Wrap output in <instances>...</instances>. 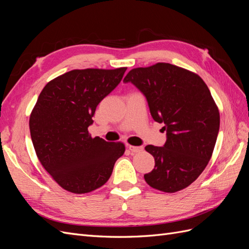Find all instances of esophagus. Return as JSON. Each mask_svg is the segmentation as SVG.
Here are the masks:
<instances>
[{"instance_id": "34e87169", "label": "esophagus", "mask_w": 249, "mask_h": 249, "mask_svg": "<svg viewBox=\"0 0 249 249\" xmlns=\"http://www.w3.org/2000/svg\"><path fill=\"white\" fill-rule=\"evenodd\" d=\"M127 148H129V150L131 153H140L141 150H143V147L142 146H133V145H127Z\"/></svg>"}]
</instances>
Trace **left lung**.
Segmentation results:
<instances>
[{
  "label": "left lung",
  "mask_w": 249,
  "mask_h": 249,
  "mask_svg": "<svg viewBox=\"0 0 249 249\" xmlns=\"http://www.w3.org/2000/svg\"><path fill=\"white\" fill-rule=\"evenodd\" d=\"M124 82L145 96L150 115L166 131L163 146H145L155 158L145 182L163 192L184 189L206 168L219 132V111L208 86L197 74L169 63L134 69Z\"/></svg>",
  "instance_id": "8db88e82"
}]
</instances>
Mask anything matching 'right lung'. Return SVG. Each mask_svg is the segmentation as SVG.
Returning a JSON list of instances; mask_svg holds the SVG:
<instances>
[{"mask_svg":"<svg viewBox=\"0 0 249 249\" xmlns=\"http://www.w3.org/2000/svg\"><path fill=\"white\" fill-rule=\"evenodd\" d=\"M126 67L74 70L44 86L30 116L37 157L63 189L88 193L102 187L124 153L120 142L91 138L95 109L122 81Z\"/></svg>","mask_w":249,"mask_h":249,"instance_id":"right-lung-1","label":"right lung"}]
</instances>
